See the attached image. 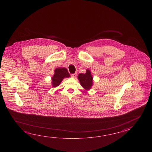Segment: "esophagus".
I'll return each instance as SVG.
<instances>
[{
  "label": "esophagus",
  "mask_w": 152,
  "mask_h": 152,
  "mask_svg": "<svg viewBox=\"0 0 152 152\" xmlns=\"http://www.w3.org/2000/svg\"><path fill=\"white\" fill-rule=\"evenodd\" d=\"M76 76H77V73H74V74H72L71 75V77H76Z\"/></svg>",
  "instance_id": "obj_1"
}]
</instances>
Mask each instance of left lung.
Wrapping results in <instances>:
<instances>
[{
  "label": "left lung",
  "mask_w": 152,
  "mask_h": 152,
  "mask_svg": "<svg viewBox=\"0 0 152 152\" xmlns=\"http://www.w3.org/2000/svg\"><path fill=\"white\" fill-rule=\"evenodd\" d=\"M78 79L82 87H84L86 90L90 89L93 84V77L91 75L90 70L87 69L85 74H79L78 75Z\"/></svg>",
  "instance_id": "1"
}]
</instances>
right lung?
Segmentation results:
<instances>
[{"instance_id":"1","label":"right lung","mask_w":152,"mask_h":152,"mask_svg":"<svg viewBox=\"0 0 152 152\" xmlns=\"http://www.w3.org/2000/svg\"><path fill=\"white\" fill-rule=\"evenodd\" d=\"M70 77L67 69L66 68H56L55 70V74L52 77V84L53 87H56L61 83L65 77Z\"/></svg>"}]
</instances>
